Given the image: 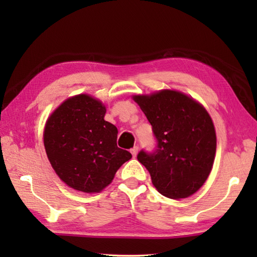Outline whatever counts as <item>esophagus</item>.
Instances as JSON below:
<instances>
[{"instance_id": "1", "label": "esophagus", "mask_w": 257, "mask_h": 257, "mask_svg": "<svg viewBox=\"0 0 257 257\" xmlns=\"http://www.w3.org/2000/svg\"><path fill=\"white\" fill-rule=\"evenodd\" d=\"M130 153L133 154V156L134 158H136L137 156V154H138V147L137 146H135V147H133L132 150H130Z\"/></svg>"}]
</instances>
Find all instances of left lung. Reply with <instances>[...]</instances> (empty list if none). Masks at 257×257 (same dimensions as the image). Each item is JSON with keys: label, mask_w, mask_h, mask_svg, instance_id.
<instances>
[{"label": "left lung", "mask_w": 257, "mask_h": 257, "mask_svg": "<svg viewBox=\"0 0 257 257\" xmlns=\"http://www.w3.org/2000/svg\"><path fill=\"white\" fill-rule=\"evenodd\" d=\"M158 139V150L137 159L163 196L181 199L205 184L216 152L214 123L206 108L185 93L161 89L134 95Z\"/></svg>", "instance_id": "8db88e82"}]
</instances>
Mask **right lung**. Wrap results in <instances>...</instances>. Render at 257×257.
I'll use <instances>...</instances> for the list:
<instances>
[{
    "mask_svg": "<svg viewBox=\"0 0 257 257\" xmlns=\"http://www.w3.org/2000/svg\"><path fill=\"white\" fill-rule=\"evenodd\" d=\"M105 113L98 98L78 94L61 103L45 122L47 159L60 179L77 191L101 193L132 159L116 146L118 129L104 120Z\"/></svg>",
    "mask_w": 257,
    "mask_h": 257,
    "instance_id": "1",
    "label": "right lung"
}]
</instances>
